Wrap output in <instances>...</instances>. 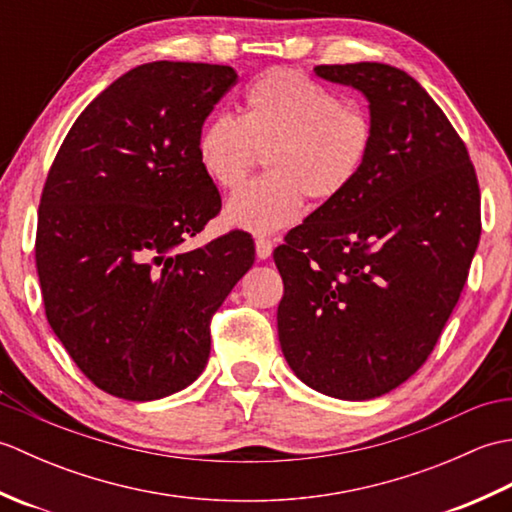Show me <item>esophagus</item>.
I'll list each match as a JSON object with an SVG mask.
<instances>
[{"label": "esophagus", "instance_id": "esophagus-1", "mask_svg": "<svg viewBox=\"0 0 512 512\" xmlns=\"http://www.w3.org/2000/svg\"><path fill=\"white\" fill-rule=\"evenodd\" d=\"M273 248H275V242L270 237H257L255 239V253L259 259H268L270 255H273Z\"/></svg>", "mask_w": 512, "mask_h": 512}]
</instances>
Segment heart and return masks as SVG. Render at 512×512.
<instances>
[{
    "instance_id": "heart-1",
    "label": "heart",
    "mask_w": 512,
    "mask_h": 512,
    "mask_svg": "<svg viewBox=\"0 0 512 512\" xmlns=\"http://www.w3.org/2000/svg\"><path fill=\"white\" fill-rule=\"evenodd\" d=\"M374 125L363 110L292 68H273L248 85L239 118L217 114L198 134V160L217 187L233 191L266 154L268 176L226 204V220L255 233L295 224L303 195L330 204L367 165Z\"/></svg>"
}]
</instances>
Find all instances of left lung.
Segmentation results:
<instances>
[{"mask_svg": "<svg viewBox=\"0 0 512 512\" xmlns=\"http://www.w3.org/2000/svg\"><path fill=\"white\" fill-rule=\"evenodd\" d=\"M314 72L365 94L374 145L352 187L275 248L279 343L308 387L369 400L436 347L480 242V184L449 118L407 72L369 61Z\"/></svg>", "mask_w": 512, "mask_h": 512, "instance_id": "8db88e82", "label": "left lung"}]
</instances>
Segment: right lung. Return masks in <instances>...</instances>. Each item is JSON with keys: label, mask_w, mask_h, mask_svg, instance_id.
Returning a JSON list of instances; mask_svg holds the SVG:
<instances>
[{"label": "right lung", "mask_w": 512, "mask_h": 512, "mask_svg": "<svg viewBox=\"0 0 512 512\" xmlns=\"http://www.w3.org/2000/svg\"><path fill=\"white\" fill-rule=\"evenodd\" d=\"M235 81L228 65H138L85 107L48 171L35 242L46 317L116 398L191 385L209 361L211 317L255 262L244 231L180 248L222 209L195 145Z\"/></svg>", "instance_id": "right-lung-1"}]
</instances>
